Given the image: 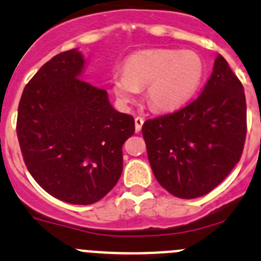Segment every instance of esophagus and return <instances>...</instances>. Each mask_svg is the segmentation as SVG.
<instances>
[{
	"mask_svg": "<svg viewBox=\"0 0 261 261\" xmlns=\"http://www.w3.org/2000/svg\"><path fill=\"white\" fill-rule=\"evenodd\" d=\"M143 123H144V119H143L142 117H136L135 118V131L136 133H139V131L142 130Z\"/></svg>",
	"mask_w": 261,
	"mask_h": 261,
	"instance_id": "34e87169",
	"label": "esophagus"
}]
</instances>
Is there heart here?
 <instances>
[{"label":"heart","mask_w":261,"mask_h":261,"mask_svg":"<svg viewBox=\"0 0 261 261\" xmlns=\"http://www.w3.org/2000/svg\"><path fill=\"white\" fill-rule=\"evenodd\" d=\"M204 76V63L191 50L152 49L130 56L125 70L112 75V88L122 105H130L145 87L148 104L157 112L179 109L195 95Z\"/></svg>","instance_id":"obj_1"}]
</instances>
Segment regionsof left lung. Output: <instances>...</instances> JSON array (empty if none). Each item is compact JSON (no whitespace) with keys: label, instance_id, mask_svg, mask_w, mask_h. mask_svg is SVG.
I'll return each mask as SVG.
<instances>
[{"label":"left lung","instance_id":"obj_1","mask_svg":"<svg viewBox=\"0 0 261 261\" xmlns=\"http://www.w3.org/2000/svg\"><path fill=\"white\" fill-rule=\"evenodd\" d=\"M243 86L218 55L203 92L174 113L143 123L152 171L180 199L203 196L239 161L247 131Z\"/></svg>","mask_w":261,"mask_h":261}]
</instances>
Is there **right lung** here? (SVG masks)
Segmentation results:
<instances>
[{"label": "right lung", "mask_w": 261, "mask_h": 261, "mask_svg": "<svg viewBox=\"0 0 261 261\" xmlns=\"http://www.w3.org/2000/svg\"><path fill=\"white\" fill-rule=\"evenodd\" d=\"M78 49L43 65L20 97L16 135L34 179L70 204H93L116 186L123 169L122 145L135 122L112 107L108 92L83 81Z\"/></svg>", "instance_id": "right-lung-1"}]
</instances>
